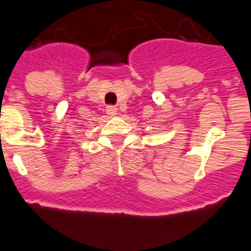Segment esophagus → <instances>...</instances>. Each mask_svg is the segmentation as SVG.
<instances>
[{"label": "esophagus", "instance_id": "esophagus-1", "mask_svg": "<svg viewBox=\"0 0 251 251\" xmlns=\"http://www.w3.org/2000/svg\"><path fill=\"white\" fill-rule=\"evenodd\" d=\"M106 114L110 115V116H115V115L117 114V109L114 107V106H107V107H106Z\"/></svg>", "mask_w": 251, "mask_h": 251}]
</instances>
